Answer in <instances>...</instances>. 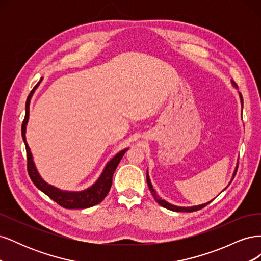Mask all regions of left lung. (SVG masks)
<instances>
[{"mask_svg": "<svg viewBox=\"0 0 261 261\" xmlns=\"http://www.w3.org/2000/svg\"><path fill=\"white\" fill-rule=\"evenodd\" d=\"M232 85L235 87L236 89H238V86H236V84H235L234 82H232ZM239 94H240L241 103H242V108H243V97H242V94H241L240 92H239ZM238 164H239V162H238ZM236 171H238V165H236V168H235V170H234V172H233L232 178H231V180H230V183L227 184V186L232 183V180H233V178H234V176H235V174H236ZM147 183H148V187H149V189H150V192H151L154 200H155L158 203H159L160 206H162V207H164V208H167V209H169V210H172V211H177V212H192V211H197V210H199V209L203 208L204 206H207L208 203H210V202L212 201V200H210V201H208V202H206V203L198 204V206H192V207H179V206H174V204H172V203H170V202H168V201H165L164 199H162L161 197L156 194L155 189L153 188V186H152V184H151V180H150V177H149V174H148V171H147ZM227 186L223 189V191H225V189L227 188ZM223 191H222V192H223Z\"/></svg>", "mask_w": 261, "mask_h": 261, "instance_id": "8db88e82", "label": "left lung"}]
</instances>
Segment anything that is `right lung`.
<instances>
[{"label":"right lung","mask_w":261,"mask_h":261,"mask_svg":"<svg viewBox=\"0 0 261 261\" xmlns=\"http://www.w3.org/2000/svg\"><path fill=\"white\" fill-rule=\"evenodd\" d=\"M41 81L35 86V88L31 90L30 94L27 98L25 120H23L21 125V136H22L23 143H25L26 151H27L29 176L31 180L34 181V184L40 189L42 193H44L46 196H49L51 199H53L55 202H58L62 207H64L66 209H85V208L92 207L94 204H98L99 202H101L105 199V197L108 195L110 188H111V185H112V177L114 174V171L117 168V165L120 163L123 155L129 148H125L121 150L120 152H117L112 159L106 164V167L103 170H102V173L98 177V179L94 181L91 186H89L86 189H83V191H64V189L58 188L49 183H46V181L41 177V175L39 174V172L36 168V164L34 162L33 153L30 151V148L27 144V139H26V129H27V124L29 120L30 100L33 98L34 93L38 88V86L40 85Z\"/></svg>","instance_id":"right-lung-1"}]
</instances>
